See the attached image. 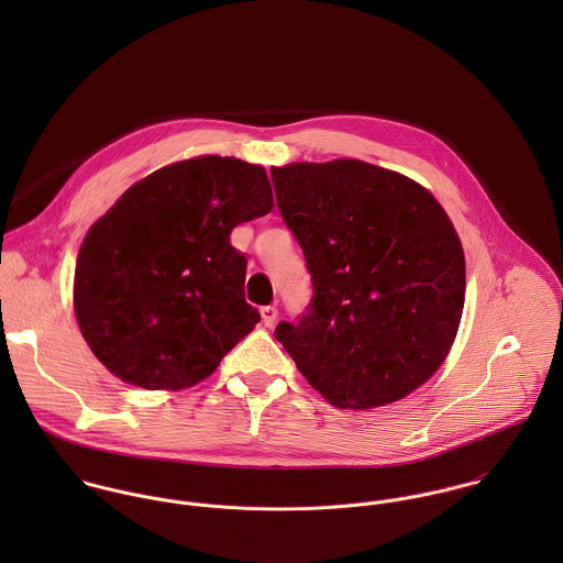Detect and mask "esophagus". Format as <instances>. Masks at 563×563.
Listing matches in <instances>:
<instances>
[{"instance_id":"1","label":"esophagus","mask_w":563,"mask_h":563,"mask_svg":"<svg viewBox=\"0 0 563 563\" xmlns=\"http://www.w3.org/2000/svg\"><path fill=\"white\" fill-rule=\"evenodd\" d=\"M260 314H262V322H264L266 327H273V324L277 322V317H279V312H277V308H275V306H266V308H262V310H260Z\"/></svg>"}]
</instances>
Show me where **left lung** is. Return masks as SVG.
Here are the masks:
<instances>
[{"mask_svg":"<svg viewBox=\"0 0 563 563\" xmlns=\"http://www.w3.org/2000/svg\"><path fill=\"white\" fill-rule=\"evenodd\" d=\"M277 208L303 249L314 297L275 338L335 407L399 401L446 360L466 262L435 197L362 161L271 168Z\"/></svg>","mask_w":563,"mask_h":563,"instance_id":"obj_1","label":"left lung"}]
</instances>
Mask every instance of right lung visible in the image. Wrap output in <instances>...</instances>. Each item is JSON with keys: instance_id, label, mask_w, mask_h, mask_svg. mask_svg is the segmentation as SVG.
<instances>
[{"instance_id": "obj_1", "label": "right lung", "mask_w": 563, "mask_h": 563, "mask_svg": "<svg viewBox=\"0 0 563 563\" xmlns=\"http://www.w3.org/2000/svg\"><path fill=\"white\" fill-rule=\"evenodd\" d=\"M271 208L266 170L221 156L168 164L128 188L76 264L74 308L95 357L147 390L210 377L260 321L230 234Z\"/></svg>"}]
</instances>
